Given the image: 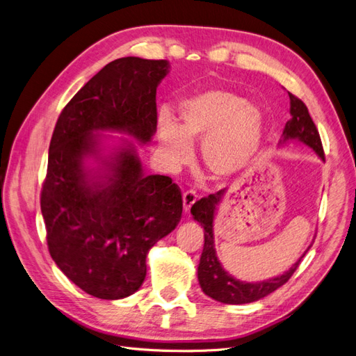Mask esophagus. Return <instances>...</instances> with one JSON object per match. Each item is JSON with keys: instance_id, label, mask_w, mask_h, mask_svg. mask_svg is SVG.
Here are the masks:
<instances>
[{"instance_id": "34e87169", "label": "esophagus", "mask_w": 356, "mask_h": 356, "mask_svg": "<svg viewBox=\"0 0 356 356\" xmlns=\"http://www.w3.org/2000/svg\"><path fill=\"white\" fill-rule=\"evenodd\" d=\"M197 199V195L195 190H186L184 193H182V203H184V211L188 212L191 209L193 204H195Z\"/></svg>"}]
</instances>
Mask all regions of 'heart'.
<instances>
[{"label": "heart", "mask_w": 356, "mask_h": 356, "mask_svg": "<svg viewBox=\"0 0 356 356\" xmlns=\"http://www.w3.org/2000/svg\"><path fill=\"white\" fill-rule=\"evenodd\" d=\"M181 124L169 114L159 117L160 149L172 166L191 159V144L202 141L204 168L213 178L238 174L257 153L263 135V115L241 95L215 88L179 104Z\"/></svg>", "instance_id": "b5f03b06"}]
</instances>
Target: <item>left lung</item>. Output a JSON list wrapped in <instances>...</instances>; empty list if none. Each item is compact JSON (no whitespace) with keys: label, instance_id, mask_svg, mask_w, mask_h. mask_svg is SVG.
<instances>
[{"label":"left lung","instance_id":"obj_1","mask_svg":"<svg viewBox=\"0 0 356 356\" xmlns=\"http://www.w3.org/2000/svg\"><path fill=\"white\" fill-rule=\"evenodd\" d=\"M289 96V113L291 118L286 122L282 139L279 141V145H284L288 141H300L310 147L314 152L322 159L325 160L324 148H322L321 136L318 129L312 120L309 114L307 106L305 102L298 99L297 96L288 92ZM225 190H220L213 195H209L208 197H203L197 200L191 207L193 217L204 230V245L200 257V263L197 267V279L200 288L204 294L208 297L220 301V303L225 305H245V303H252V301L260 300L279 286H282L289 281V277L297 270V267L301 261V258L309 251H305L297 263L293 264V267L286 270L285 273L279 275L272 279H266V281L260 282H242L239 279L233 277L229 275V272L224 270L221 266L217 251H215V243H213V218H215V211L217 207L221 203L224 197Z\"/></svg>","mask_w":356,"mask_h":356}]
</instances>
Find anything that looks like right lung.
Masks as SVG:
<instances>
[{
	"label": "right lung",
	"instance_id": "add662e5",
	"mask_svg": "<svg viewBox=\"0 0 356 356\" xmlns=\"http://www.w3.org/2000/svg\"><path fill=\"white\" fill-rule=\"evenodd\" d=\"M168 60L135 56L105 65L62 110L49 147L41 213L53 261L84 293L104 300L134 294L147 275V254L177 227L182 196L165 175H144L132 143L102 154L96 132L152 141L156 90ZM92 158L97 166L88 168Z\"/></svg>",
	"mask_w": 356,
	"mask_h": 356
}]
</instances>
